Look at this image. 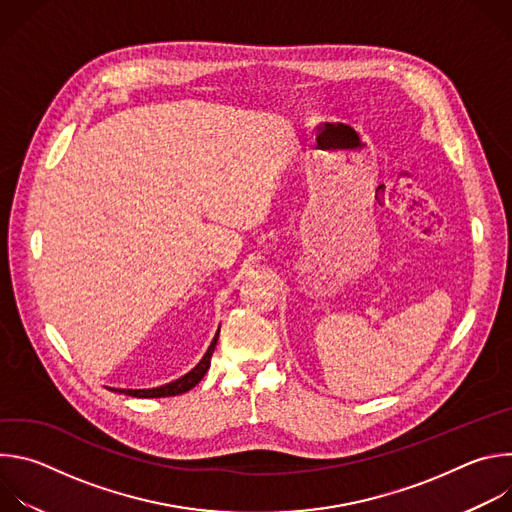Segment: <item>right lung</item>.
<instances>
[{
    "mask_svg": "<svg viewBox=\"0 0 512 512\" xmlns=\"http://www.w3.org/2000/svg\"><path fill=\"white\" fill-rule=\"evenodd\" d=\"M216 340H218V332H216V336L212 338V342H210L206 354L202 356V360L196 364V367H194L188 375H184L182 379H178V381H174V383H168V385H164V387H158V389H119V393H125V395H131V397H150V399H154V397H174V395H182V393L190 391V389L196 387V385L202 381V377L206 375V371H208V367H210V356H212V352H214ZM111 391H117V389H111Z\"/></svg>",
    "mask_w": 512,
    "mask_h": 512,
    "instance_id": "right-lung-1",
    "label": "right lung"
}]
</instances>
